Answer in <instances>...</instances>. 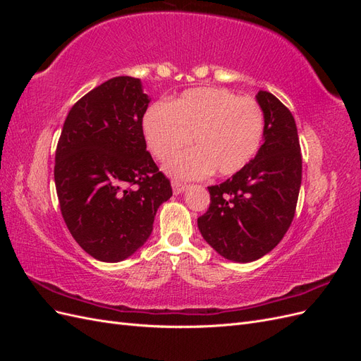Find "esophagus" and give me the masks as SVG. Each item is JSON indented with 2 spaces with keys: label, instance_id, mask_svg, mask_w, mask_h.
<instances>
[{
  "label": "esophagus",
  "instance_id": "34e87169",
  "mask_svg": "<svg viewBox=\"0 0 361 361\" xmlns=\"http://www.w3.org/2000/svg\"><path fill=\"white\" fill-rule=\"evenodd\" d=\"M171 187H173L174 194H180L185 191V188H187V185L179 182V180H171Z\"/></svg>",
  "mask_w": 361,
  "mask_h": 361
}]
</instances>
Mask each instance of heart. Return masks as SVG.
<instances>
[{"instance_id":"obj_1","label":"heart","mask_w":361,"mask_h":361,"mask_svg":"<svg viewBox=\"0 0 361 361\" xmlns=\"http://www.w3.org/2000/svg\"><path fill=\"white\" fill-rule=\"evenodd\" d=\"M264 129V111L253 97L220 87L187 90L169 105H152L143 117L146 145L158 161H167L192 138L195 147L167 166L180 179H199L212 170L218 176L241 171L256 157Z\"/></svg>"}]
</instances>
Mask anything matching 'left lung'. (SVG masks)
<instances>
[{"label":"left lung","mask_w":361,"mask_h":361,"mask_svg":"<svg viewBox=\"0 0 361 361\" xmlns=\"http://www.w3.org/2000/svg\"><path fill=\"white\" fill-rule=\"evenodd\" d=\"M256 97L265 117L264 145L241 171L207 187L211 203L197 218L204 241L233 262H253L281 241L301 187V147L292 113L269 92Z\"/></svg>","instance_id":"8db88e82"}]
</instances>
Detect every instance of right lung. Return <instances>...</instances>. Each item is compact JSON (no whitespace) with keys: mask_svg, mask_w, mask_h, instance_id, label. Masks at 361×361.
<instances>
[{"mask_svg":"<svg viewBox=\"0 0 361 361\" xmlns=\"http://www.w3.org/2000/svg\"><path fill=\"white\" fill-rule=\"evenodd\" d=\"M149 97L116 76L76 102L64 120L54 179L71 235L92 257L120 262L143 245L171 185L146 150Z\"/></svg>","mask_w":361,"mask_h":361,"instance_id":"add662e5","label":"right lung"}]
</instances>
